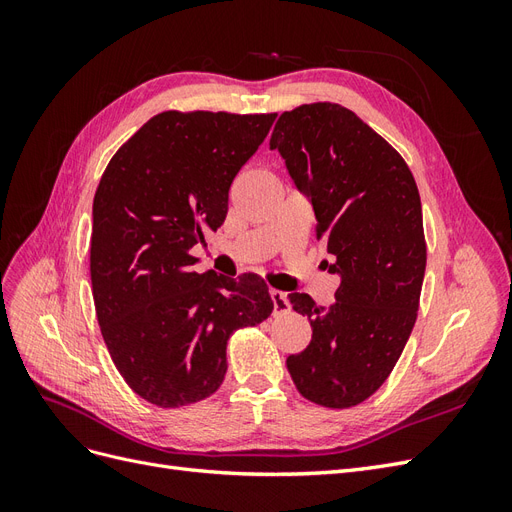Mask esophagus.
Segmentation results:
<instances>
[{
	"instance_id": "obj_1",
	"label": "esophagus",
	"mask_w": 512,
	"mask_h": 512,
	"mask_svg": "<svg viewBox=\"0 0 512 512\" xmlns=\"http://www.w3.org/2000/svg\"><path fill=\"white\" fill-rule=\"evenodd\" d=\"M269 294H271V301H273V314H284V312H288L290 303H288L286 294H284L282 290H273V288H271Z\"/></svg>"
}]
</instances>
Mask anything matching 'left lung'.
I'll return each mask as SVG.
<instances>
[{
	"label": "left lung",
	"mask_w": 512,
	"mask_h": 512,
	"mask_svg": "<svg viewBox=\"0 0 512 512\" xmlns=\"http://www.w3.org/2000/svg\"><path fill=\"white\" fill-rule=\"evenodd\" d=\"M271 149L312 200L316 237L327 241L342 284L320 307L288 294L312 324V342L286 367L318 406H359L389 378L412 333L427 265L423 209L406 160L350 108L301 104L277 119Z\"/></svg>",
	"instance_id": "8db88e82"
}]
</instances>
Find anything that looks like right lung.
Returning <instances> with one entry per match:
<instances>
[{
    "label": "right lung",
    "instance_id": "obj_1",
    "mask_svg": "<svg viewBox=\"0 0 512 512\" xmlns=\"http://www.w3.org/2000/svg\"><path fill=\"white\" fill-rule=\"evenodd\" d=\"M275 117L164 111L100 179L89 247L96 316L121 378L153 406L213 395L230 335L273 312L260 275L196 273L190 250L224 224L230 183Z\"/></svg>",
    "mask_w": 512,
    "mask_h": 512
}]
</instances>
